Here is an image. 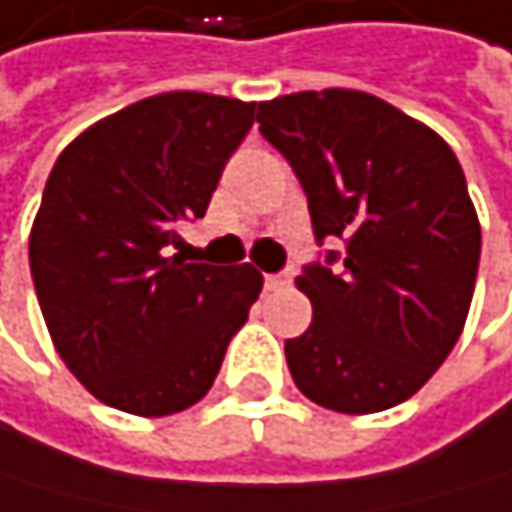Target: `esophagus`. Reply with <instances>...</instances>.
I'll return each instance as SVG.
<instances>
[{
  "instance_id": "1",
  "label": "esophagus",
  "mask_w": 512,
  "mask_h": 512,
  "mask_svg": "<svg viewBox=\"0 0 512 512\" xmlns=\"http://www.w3.org/2000/svg\"><path fill=\"white\" fill-rule=\"evenodd\" d=\"M290 278H293V271H290V268H284V271H278V275H265V287H268V290L287 287V284H290Z\"/></svg>"
}]
</instances>
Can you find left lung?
Here are the masks:
<instances>
[{
  "label": "left lung",
  "instance_id": "left-lung-1",
  "mask_svg": "<svg viewBox=\"0 0 512 512\" xmlns=\"http://www.w3.org/2000/svg\"><path fill=\"white\" fill-rule=\"evenodd\" d=\"M259 132L309 197L315 241L343 253L302 268L312 324L284 343L315 405H402L454 349L479 271L482 228L445 138L377 95L293 92L259 104Z\"/></svg>",
  "mask_w": 512,
  "mask_h": 512
}]
</instances>
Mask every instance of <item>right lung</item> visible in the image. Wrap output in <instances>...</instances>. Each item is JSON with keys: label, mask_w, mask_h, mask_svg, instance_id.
I'll list each match as a JSON object with an SVG mask.
<instances>
[{"label": "right lung", "mask_w": 512, "mask_h": 512, "mask_svg": "<svg viewBox=\"0 0 512 512\" xmlns=\"http://www.w3.org/2000/svg\"><path fill=\"white\" fill-rule=\"evenodd\" d=\"M253 110L163 92L61 151L30 231V275L58 355L98 402L166 417L210 392L262 275L185 262L169 247L182 222L203 219Z\"/></svg>", "instance_id": "obj_1"}]
</instances>
